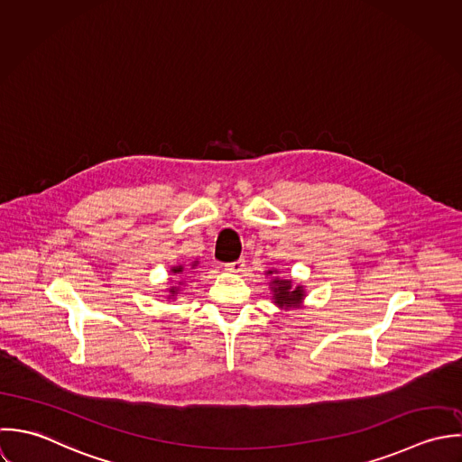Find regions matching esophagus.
Returning a JSON list of instances; mask_svg holds the SVG:
<instances>
[{
    "instance_id": "obj_1",
    "label": "esophagus",
    "mask_w": 462,
    "mask_h": 462,
    "mask_svg": "<svg viewBox=\"0 0 462 462\" xmlns=\"http://www.w3.org/2000/svg\"><path fill=\"white\" fill-rule=\"evenodd\" d=\"M244 267H245V262H244V260H238V262L227 263V265H226V271L231 273V274H240V273H244Z\"/></svg>"
}]
</instances>
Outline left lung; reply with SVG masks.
I'll return each instance as SVG.
<instances>
[{"mask_svg": "<svg viewBox=\"0 0 462 462\" xmlns=\"http://www.w3.org/2000/svg\"><path fill=\"white\" fill-rule=\"evenodd\" d=\"M282 271L280 269H269L265 271V278H269V291H271V300L280 310H294V308H303L305 298H307V289L301 283H294L291 278H282L278 276Z\"/></svg>", "mask_w": 462, "mask_h": 462, "instance_id": "obj_1", "label": "left lung"}]
</instances>
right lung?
Returning a JSON list of instances; mask_svg holds the SVG:
<instances>
[{"instance_id": "1", "label": "right lung", "mask_w": 462, "mask_h": 462, "mask_svg": "<svg viewBox=\"0 0 462 462\" xmlns=\"http://www.w3.org/2000/svg\"><path fill=\"white\" fill-rule=\"evenodd\" d=\"M197 265H199V262H191L189 263V267L186 265H173L171 269H170V273H171V280H168V283H170V287L166 289V296H164V300L166 301H175L177 300V296L184 291V287H186V278H189L191 276V271L193 269H197Z\"/></svg>"}]
</instances>
